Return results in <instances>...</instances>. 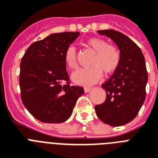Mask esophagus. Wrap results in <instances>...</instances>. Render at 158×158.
I'll return each instance as SVG.
<instances>
[{
    "label": "esophagus",
    "mask_w": 158,
    "mask_h": 158,
    "mask_svg": "<svg viewBox=\"0 0 158 158\" xmlns=\"http://www.w3.org/2000/svg\"><path fill=\"white\" fill-rule=\"evenodd\" d=\"M91 89H92L91 87H84V92H85V93H89Z\"/></svg>",
    "instance_id": "1"
}]
</instances>
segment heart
<instances>
[{"instance_id":"obj_1","label":"heart","mask_w":158,"mask_h":158,"mask_svg":"<svg viewBox=\"0 0 158 158\" xmlns=\"http://www.w3.org/2000/svg\"><path fill=\"white\" fill-rule=\"evenodd\" d=\"M87 45L95 52L89 68L79 69L72 74V79L76 84L89 86L99 81L102 77V72L111 74L118 69L121 60L120 49L109 44L105 39L99 38H90L87 41ZM64 61L69 69H76L77 51L74 46L67 48L64 53Z\"/></svg>"}]
</instances>
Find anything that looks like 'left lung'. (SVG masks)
Returning <instances> with one entry per match:
<instances>
[{"mask_svg": "<svg viewBox=\"0 0 158 158\" xmlns=\"http://www.w3.org/2000/svg\"><path fill=\"white\" fill-rule=\"evenodd\" d=\"M98 32L116 44L121 60L110 79L102 84L106 98L95 106V111L102 122L120 126L134 120L144 102L148 82L145 59L137 44L125 34L112 29Z\"/></svg>", "mask_w": 158, "mask_h": 158, "instance_id": "obj_1", "label": "left lung"}]
</instances>
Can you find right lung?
Segmentation results:
<instances>
[{
  "label": "right lung",
  "instance_id": "obj_1",
  "mask_svg": "<svg viewBox=\"0 0 158 158\" xmlns=\"http://www.w3.org/2000/svg\"><path fill=\"white\" fill-rule=\"evenodd\" d=\"M79 32L52 33L31 44L20 62L21 99L33 117L62 123L70 117L84 88L69 85L64 53Z\"/></svg>",
  "mask_w": 158,
  "mask_h": 158
}]
</instances>
